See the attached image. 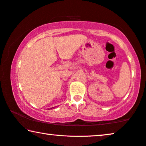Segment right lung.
Segmentation results:
<instances>
[{
	"instance_id": "right-lung-1",
	"label": "right lung",
	"mask_w": 146,
	"mask_h": 146,
	"mask_svg": "<svg viewBox=\"0 0 146 146\" xmlns=\"http://www.w3.org/2000/svg\"><path fill=\"white\" fill-rule=\"evenodd\" d=\"M52 108H54H54H51V109H52Z\"/></svg>"
}]
</instances>
